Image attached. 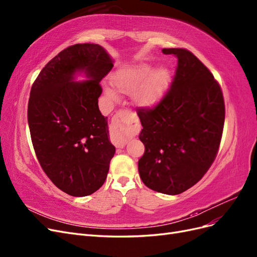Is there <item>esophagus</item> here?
Returning a JSON list of instances; mask_svg holds the SVG:
<instances>
[{
	"label": "esophagus",
	"instance_id": "esophagus-1",
	"mask_svg": "<svg viewBox=\"0 0 257 257\" xmlns=\"http://www.w3.org/2000/svg\"><path fill=\"white\" fill-rule=\"evenodd\" d=\"M132 122V113L128 109H121L116 112L111 121V142L118 147L123 148L130 138L128 125Z\"/></svg>",
	"mask_w": 257,
	"mask_h": 257
}]
</instances>
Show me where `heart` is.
Returning a JSON list of instances; mask_svg holds the SVG:
<instances>
[{
  "label": "heart",
  "mask_w": 257,
  "mask_h": 257,
  "mask_svg": "<svg viewBox=\"0 0 257 257\" xmlns=\"http://www.w3.org/2000/svg\"><path fill=\"white\" fill-rule=\"evenodd\" d=\"M149 64L125 67L112 76L114 87L123 93L133 92L135 102L142 106H151L161 97L169 82V72L161 67L153 72ZM106 94L113 98L114 93L106 89Z\"/></svg>",
  "instance_id": "heart-1"
}]
</instances>
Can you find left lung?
<instances>
[{
    "mask_svg": "<svg viewBox=\"0 0 257 257\" xmlns=\"http://www.w3.org/2000/svg\"><path fill=\"white\" fill-rule=\"evenodd\" d=\"M178 59L167 92L152 107L138 108L145 153L138 172L148 188L177 195L195 185L219 151L225 104L211 72L184 48H164Z\"/></svg>",
    "mask_w": 257,
    "mask_h": 257,
    "instance_id": "1",
    "label": "left lung"
}]
</instances>
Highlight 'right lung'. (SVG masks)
<instances>
[{"label": "right lung", "mask_w": 257, "mask_h": 257, "mask_svg": "<svg viewBox=\"0 0 257 257\" xmlns=\"http://www.w3.org/2000/svg\"><path fill=\"white\" fill-rule=\"evenodd\" d=\"M112 67L102 46L76 44L51 59L31 88L28 122L36 158L52 183L68 195H90L107 178L115 148L97 103L99 81ZM79 70L90 79L73 82Z\"/></svg>", "instance_id": "1"}]
</instances>
